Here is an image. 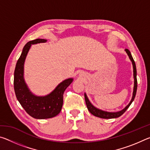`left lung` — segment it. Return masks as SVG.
<instances>
[{"mask_svg": "<svg viewBox=\"0 0 150 150\" xmlns=\"http://www.w3.org/2000/svg\"><path fill=\"white\" fill-rule=\"evenodd\" d=\"M126 52L127 53V54L129 56V58L131 60L132 63V65H133V72H134V90H133V94H132V99L130 100V103L127 105L125 108L120 111L118 112H106V111H104L100 110V109H98L97 108H96L88 100V98L87 97L86 93H85V103H86V105L87 106V108L88 111L92 114L93 115L96 116V117L98 118H105V119H108V118H118L119 116H120L121 115H122L125 112L126 110L128 108L129 106H130L132 103L133 102V100H134V98L136 96V91H137V72H136V63L134 60L133 59L132 56V54L130 51H129L128 49L125 50Z\"/></svg>", "mask_w": 150, "mask_h": 150, "instance_id": "8db88e82", "label": "left lung"}]
</instances>
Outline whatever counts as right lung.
I'll return each mask as SVG.
<instances>
[{"label":"right lung","instance_id":"1","mask_svg":"<svg viewBox=\"0 0 150 150\" xmlns=\"http://www.w3.org/2000/svg\"><path fill=\"white\" fill-rule=\"evenodd\" d=\"M46 42L44 39H35L28 42L24 45L14 70V88L17 99L26 112L36 119L53 118L60 112L63 103V93L73 79L69 78L63 81L46 96H35L30 91L24 79L25 59L32 44Z\"/></svg>","mask_w":150,"mask_h":150}]
</instances>
